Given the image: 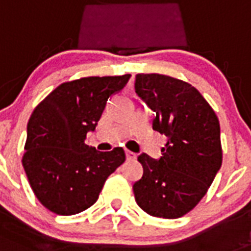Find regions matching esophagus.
<instances>
[{"mask_svg": "<svg viewBox=\"0 0 251 251\" xmlns=\"http://www.w3.org/2000/svg\"><path fill=\"white\" fill-rule=\"evenodd\" d=\"M126 158L129 161H134L136 158V154L134 153V152H130V151H126Z\"/></svg>", "mask_w": 251, "mask_h": 251, "instance_id": "esophagus-1", "label": "esophagus"}]
</instances>
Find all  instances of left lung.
<instances>
[{
  "mask_svg": "<svg viewBox=\"0 0 251 251\" xmlns=\"http://www.w3.org/2000/svg\"><path fill=\"white\" fill-rule=\"evenodd\" d=\"M135 91L156 112L153 130L168 136L160 160L138 157L143 176L132 185L135 201L152 217L180 218L206 195L222 166L219 120L196 87L182 79L139 73Z\"/></svg>",
  "mask_w": 251,
  "mask_h": 251,
  "instance_id": "obj_1",
  "label": "left lung"
}]
</instances>
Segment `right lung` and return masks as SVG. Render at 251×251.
<instances>
[{
	"label": "right lung",
	"mask_w": 251,
	"mask_h": 251,
	"mask_svg": "<svg viewBox=\"0 0 251 251\" xmlns=\"http://www.w3.org/2000/svg\"><path fill=\"white\" fill-rule=\"evenodd\" d=\"M131 75L83 77L59 85L34 108L26 126L23 168L37 200L58 215H73L97 202L105 180L125 161L117 147L99 152L85 144L108 98Z\"/></svg>",
	"instance_id": "add662e5"
}]
</instances>
